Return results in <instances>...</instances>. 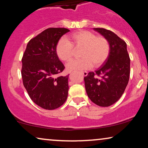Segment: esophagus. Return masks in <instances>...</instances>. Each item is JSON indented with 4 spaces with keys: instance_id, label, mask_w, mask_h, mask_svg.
I'll return each instance as SVG.
<instances>
[{
    "instance_id": "1",
    "label": "esophagus",
    "mask_w": 148,
    "mask_h": 148,
    "mask_svg": "<svg viewBox=\"0 0 148 148\" xmlns=\"http://www.w3.org/2000/svg\"><path fill=\"white\" fill-rule=\"evenodd\" d=\"M81 74L83 75V76H87V71H81Z\"/></svg>"
}]
</instances>
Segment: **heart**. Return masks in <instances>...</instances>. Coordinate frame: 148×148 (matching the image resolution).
<instances>
[{
    "instance_id": "obj_1",
    "label": "heart",
    "mask_w": 148,
    "mask_h": 148,
    "mask_svg": "<svg viewBox=\"0 0 148 148\" xmlns=\"http://www.w3.org/2000/svg\"><path fill=\"white\" fill-rule=\"evenodd\" d=\"M81 50L79 59L73 60L67 65L69 71H82L101 65L108 58L110 45L106 37L97 36L93 32L79 31L67 38L59 40L56 46L57 56L61 61L68 62L74 56V49Z\"/></svg>"
}]
</instances>
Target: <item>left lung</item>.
<instances>
[{
	"label": "left lung",
	"instance_id": "obj_1",
	"mask_svg": "<svg viewBox=\"0 0 148 148\" xmlns=\"http://www.w3.org/2000/svg\"><path fill=\"white\" fill-rule=\"evenodd\" d=\"M110 45L108 58L95 72L84 77L87 94L101 107L110 106L119 99L127 87L130 74V58L126 42L110 30L94 28Z\"/></svg>",
	"mask_w": 148,
	"mask_h": 148
}]
</instances>
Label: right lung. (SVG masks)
<instances>
[{"instance_id": "add662e5", "label": "right lung", "mask_w": 148, "mask_h": 148, "mask_svg": "<svg viewBox=\"0 0 148 148\" xmlns=\"http://www.w3.org/2000/svg\"><path fill=\"white\" fill-rule=\"evenodd\" d=\"M70 31L49 28L31 38L22 58L23 85L33 101L45 110L59 108L68 95V76H57L65 69L56 53L57 42Z\"/></svg>"}]
</instances>
